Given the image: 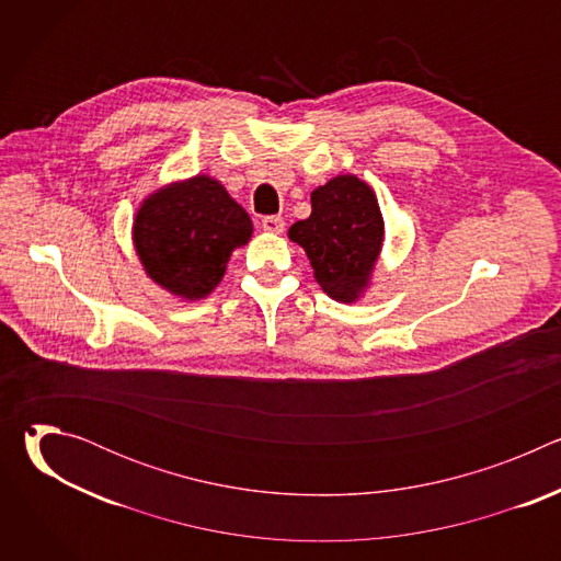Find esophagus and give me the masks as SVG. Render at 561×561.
I'll list each match as a JSON object with an SVG mask.
<instances>
[{
  "label": "esophagus",
  "mask_w": 561,
  "mask_h": 561,
  "mask_svg": "<svg viewBox=\"0 0 561 561\" xmlns=\"http://www.w3.org/2000/svg\"><path fill=\"white\" fill-rule=\"evenodd\" d=\"M262 228L266 232H282L284 230V219L279 215H268L262 219Z\"/></svg>",
  "instance_id": "esophagus-1"
}]
</instances>
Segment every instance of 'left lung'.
<instances>
[{
    "mask_svg": "<svg viewBox=\"0 0 561 561\" xmlns=\"http://www.w3.org/2000/svg\"><path fill=\"white\" fill-rule=\"evenodd\" d=\"M312 213L290 226L314 271L317 284L333 299L351 304L368 286L383 242V219L373 188L355 175H340L310 195Z\"/></svg>",
    "mask_w": 561,
    "mask_h": 561,
    "instance_id": "left-lung-1",
    "label": "left lung"
}]
</instances>
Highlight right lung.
<instances>
[{
	"label": "right lung",
	"instance_id": "right-lung-1",
	"mask_svg": "<svg viewBox=\"0 0 561 561\" xmlns=\"http://www.w3.org/2000/svg\"><path fill=\"white\" fill-rule=\"evenodd\" d=\"M251 232L249 213L206 175L152 193L133 226L148 277L191 301L221 282L232 249L247 244Z\"/></svg>",
	"mask_w": 561,
	"mask_h": 561
}]
</instances>
